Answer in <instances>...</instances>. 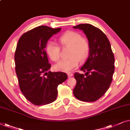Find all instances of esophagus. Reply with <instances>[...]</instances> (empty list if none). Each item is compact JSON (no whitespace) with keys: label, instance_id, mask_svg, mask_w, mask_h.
<instances>
[{"label":"esophagus","instance_id":"obj_1","mask_svg":"<svg viewBox=\"0 0 130 130\" xmlns=\"http://www.w3.org/2000/svg\"><path fill=\"white\" fill-rule=\"evenodd\" d=\"M73 76V74H72V73H68V77H71V76Z\"/></svg>","mask_w":130,"mask_h":130}]
</instances>
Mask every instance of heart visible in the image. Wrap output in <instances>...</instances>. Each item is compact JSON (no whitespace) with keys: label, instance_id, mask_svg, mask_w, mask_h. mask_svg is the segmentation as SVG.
Here are the masks:
<instances>
[{"label":"heart","instance_id":"heart-1","mask_svg":"<svg viewBox=\"0 0 130 130\" xmlns=\"http://www.w3.org/2000/svg\"><path fill=\"white\" fill-rule=\"evenodd\" d=\"M63 46L69 47L68 59L61 60L54 66L55 70L69 72L78 66L79 61L83 62L87 59L90 51V44L87 38L82 37L77 32L69 30L58 38ZM46 52L53 61H58L60 58V47L54 42L49 41L46 46Z\"/></svg>","mask_w":130,"mask_h":130}]
</instances>
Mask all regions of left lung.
Listing matches in <instances>:
<instances>
[{
  "label": "left lung",
  "instance_id": "left-lung-1",
  "mask_svg": "<svg viewBox=\"0 0 130 130\" xmlns=\"http://www.w3.org/2000/svg\"><path fill=\"white\" fill-rule=\"evenodd\" d=\"M73 28L83 30L90 44L88 57L80 67L85 74L75 73L76 84L73 93L82 101L94 102L103 96L112 83L114 54L108 39L100 29L88 23Z\"/></svg>",
  "mask_w": 130,
  "mask_h": 130
}]
</instances>
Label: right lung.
I'll return each instance as SVG.
<instances>
[{
  "label": "right lung",
  "instance_id": "add662e5",
  "mask_svg": "<svg viewBox=\"0 0 130 130\" xmlns=\"http://www.w3.org/2000/svg\"><path fill=\"white\" fill-rule=\"evenodd\" d=\"M61 29L36 27L23 34L16 46L14 62L20 89L35 105L54 102L58 95V86L68 78L64 72H47L51 65L45 51L47 42Z\"/></svg>",
  "mask_w": 130,
  "mask_h": 130
}]
</instances>
